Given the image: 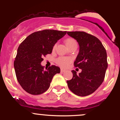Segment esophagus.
Returning <instances> with one entry per match:
<instances>
[{
  "instance_id": "esophagus-1",
  "label": "esophagus",
  "mask_w": 120,
  "mask_h": 120,
  "mask_svg": "<svg viewBox=\"0 0 120 120\" xmlns=\"http://www.w3.org/2000/svg\"><path fill=\"white\" fill-rule=\"evenodd\" d=\"M60 71H61V73H63V72H64V71H65V70L63 69H60Z\"/></svg>"
}]
</instances>
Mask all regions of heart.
I'll use <instances>...</instances> for the list:
<instances>
[{
    "mask_svg": "<svg viewBox=\"0 0 120 120\" xmlns=\"http://www.w3.org/2000/svg\"><path fill=\"white\" fill-rule=\"evenodd\" d=\"M66 45H67V46L68 47H71L72 45L77 44V42L75 41V40H74L73 38H68L65 41ZM56 44L55 45V46H53V49L56 47ZM72 61V59L71 57H64V56H60L58 58L56 59L55 61L56 63L59 66H60V67L63 68H67V67L69 65V64L71 63Z\"/></svg>",
    "mask_w": 120,
    "mask_h": 120,
    "instance_id": "b5f03b06",
    "label": "heart"
}]
</instances>
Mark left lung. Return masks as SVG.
Returning a JSON list of instances; mask_svg holds the SVG:
<instances>
[{
  "mask_svg": "<svg viewBox=\"0 0 120 120\" xmlns=\"http://www.w3.org/2000/svg\"><path fill=\"white\" fill-rule=\"evenodd\" d=\"M70 37L77 40L79 51L74 65L81 69L77 74L71 71L72 79L67 81L69 89L74 94L85 96L97 90L104 81L108 68L107 52L98 38L84 31H68Z\"/></svg>",
  "mask_w": 120,
  "mask_h": 120,
  "instance_id": "1",
  "label": "left lung"
}]
</instances>
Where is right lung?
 I'll return each instance as SVG.
<instances>
[{
    "label": "right lung",
    "instance_id": "add662e5",
    "mask_svg": "<svg viewBox=\"0 0 120 120\" xmlns=\"http://www.w3.org/2000/svg\"><path fill=\"white\" fill-rule=\"evenodd\" d=\"M67 31L43 30L31 34L17 49L14 61L17 79L22 89L32 95L42 94L49 89L52 78L60 72L59 67L52 65L45 69L43 57L52 53L57 41Z\"/></svg>",
    "mask_w": 120,
    "mask_h": 120
}]
</instances>
